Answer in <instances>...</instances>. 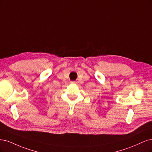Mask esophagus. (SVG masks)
I'll list each match as a JSON object with an SVG mask.
<instances>
[{
	"instance_id": "esophagus-1",
	"label": "esophagus",
	"mask_w": 152,
	"mask_h": 152,
	"mask_svg": "<svg viewBox=\"0 0 152 152\" xmlns=\"http://www.w3.org/2000/svg\"><path fill=\"white\" fill-rule=\"evenodd\" d=\"M71 83H73V84H76L77 82L76 81H71Z\"/></svg>"
}]
</instances>
